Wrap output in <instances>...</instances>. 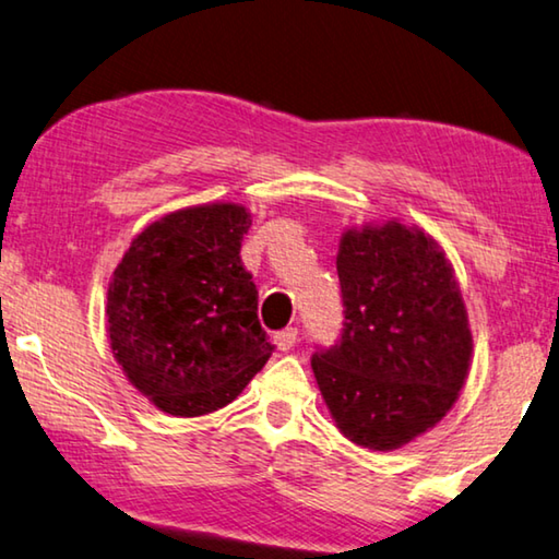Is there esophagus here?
Segmentation results:
<instances>
[{
  "mask_svg": "<svg viewBox=\"0 0 559 559\" xmlns=\"http://www.w3.org/2000/svg\"><path fill=\"white\" fill-rule=\"evenodd\" d=\"M273 343L278 345V350H290L298 343V331L296 328H286V331L273 335Z\"/></svg>",
  "mask_w": 559,
  "mask_h": 559,
  "instance_id": "obj_1",
  "label": "esophagus"
}]
</instances>
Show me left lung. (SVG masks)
Masks as SVG:
<instances>
[{
	"instance_id": "8db88e82",
	"label": "left lung",
	"mask_w": 559,
	"mask_h": 559,
	"mask_svg": "<svg viewBox=\"0 0 559 559\" xmlns=\"http://www.w3.org/2000/svg\"><path fill=\"white\" fill-rule=\"evenodd\" d=\"M341 341L311 366L345 438L395 450L445 418L473 360L453 263L430 234L401 221L345 228L338 246Z\"/></svg>"
}]
</instances>
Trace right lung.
I'll list each match as a JSON object with an SVG mask.
<instances>
[{
	"label": "right lung",
	"instance_id": "obj_1",
	"mask_svg": "<svg viewBox=\"0 0 559 559\" xmlns=\"http://www.w3.org/2000/svg\"><path fill=\"white\" fill-rule=\"evenodd\" d=\"M246 206L199 203L148 224L111 273L106 333L141 395L176 418L236 401L271 358L241 263Z\"/></svg>",
	"mask_w": 559,
	"mask_h": 559
}]
</instances>
